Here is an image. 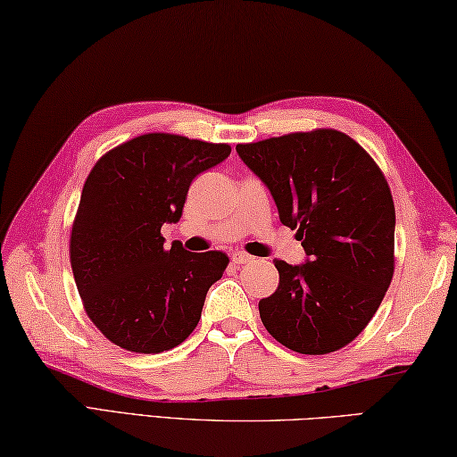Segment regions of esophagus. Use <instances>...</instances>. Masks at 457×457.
<instances>
[{
    "mask_svg": "<svg viewBox=\"0 0 457 457\" xmlns=\"http://www.w3.org/2000/svg\"><path fill=\"white\" fill-rule=\"evenodd\" d=\"M255 257H252V255H247V253H244V252H237V253H234L231 255V263H236V265H244V263H250V262H253Z\"/></svg>",
    "mask_w": 457,
    "mask_h": 457,
    "instance_id": "esophagus-1",
    "label": "esophagus"
}]
</instances>
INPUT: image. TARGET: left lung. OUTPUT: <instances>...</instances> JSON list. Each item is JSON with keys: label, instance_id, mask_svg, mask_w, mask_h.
Segmentation results:
<instances>
[{"label": "left lung", "instance_id": "obj_1", "mask_svg": "<svg viewBox=\"0 0 457 457\" xmlns=\"http://www.w3.org/2000/svg\"><path fill=\"white\" fill-rule=\"evenodd\" d=\"M297 229L308 260H276L279 286L260 302L265 329L300 353L336 352L358 337L392 284L395 210L378 163L336 129L236 145Z\"/></svg>", "mask_w": 457, "mask_h": 457}]
</instances>
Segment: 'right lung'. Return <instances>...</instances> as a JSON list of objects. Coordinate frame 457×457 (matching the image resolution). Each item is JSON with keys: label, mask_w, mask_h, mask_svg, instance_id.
<instances>
[{"label": "right lung", "mask_w": 457, "mask_h": 457, "mask_svg": "<svg viewBox=\"0 0 457 457\" xmlns=\"http://www.w3.org/2000/svg\"><path fill=\"white\" fill-rule=\"evenodd\" d=\"M226 144L145 134L113 147L86 179L71 228L70 260L96 328L123 350L160 353L195 329L204 302L228 268L223 252L163 245L187 189L229 155Z\"/></svg>", "instance_id": "right-lung-1"}]
</instances>
